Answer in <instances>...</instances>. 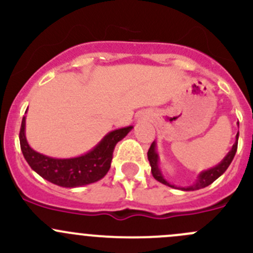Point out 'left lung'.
<instances>
[{"instance_id":"obj_1","label":"left lung","mask_w":253,"mask_h":253,"mask_svg":"<svg viewBox=\"0 0 253 253\" xmlns=\"http://www.w3.org/2000/svg\"><path fill=\"white\" fill-rule=\"evenodd\" d=\"M237 139H239V133L236 134V142L234 143V145H233V148H231L230 152L226 154V157L224 158V159L221 160V162L219 163L216 167H214V168H211V169L201 172V174L198 175L196 182L192 183L191 186H188V187H178V188L182 191H196V190H201V188H205V187H207V186L211 185V183H213L214 181L219 177V176H221L224 172L226 171V169L229 168V165H230L231 162H233L234 157H235V153L237 150ZM155 147H157V144H155V142H153L152 145H150L149 150H148V154H147L148 160H149V163H150V167H152V174H153V176H154L155 180H158L159 182L164 183V185L169 186V187L176 188V186L171 185V183H169L167 180H165L164 176H163V174H162V171H160L159 165H158V163H159V157H158V153H157V150H155Z\"/></svg>"}]
</instances>
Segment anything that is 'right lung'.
Returning a JSON list of instances; mask_svg holds the SVG:
<instances>
[{"label": "right lung", "mask_w": 253, "mask_h": 253, "mask_svg": "<svg viewBox=\"0 0 253 253\" xmlns=\"http://www.w3.org/2000/svg\"><path fill=\"white\" fill-rule=\"evenodd\" d=\"M132 126L115 129L106 134L90 152L77 158L56 159L35 152L25 138V116L19 132L20 149L29 167L42 178L62 187H79L99 181L110 169L112 153L117 142L127 136Z\"/></svg>", "instance_id": "1"}]
</instances>
